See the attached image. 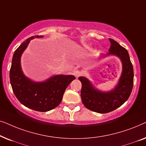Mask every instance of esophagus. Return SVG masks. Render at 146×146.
<instances>
[{
  "instance_id": "esophagus-1",
  "label": "esophagus",
  "mask_w": 146,
  "mask_h": 146,
  "mask_svg": "<svg viewBox=\"0 0 146 146\" xmlns=\"http://www.w3.org/2000/svg\"><path fill=\"white\" fill-rule=\"evenodd\" d=\"M74 74L76 77H79L82 74V72L79 70H74Z\"/></svg>"
}]
</instances>
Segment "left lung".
Masks as SVG:
<instances>
[{
  "mask_svg": "<svg viewBox=\"0 0 146 146\" xmlns=\"http://www.w3.org/2000/svg\"><path fill=\"white\" fill-rule=\"evenodd\" d=\"M111 46L108 54H114L122 62L123 71L119 84L110 92H101L94 88L91 83L84 77H79L82 83L81 98L83 104L90 110L105 113L110 112L121 106L132 91L133 69L127 50L114 40L110 38Z\"/></svg>",
  "mask_w": 146,
  "mask_h": 146,
  "instance_id": "1",
  "label": "left lung"
}]
</instances>
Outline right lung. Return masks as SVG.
<instances>
[{
    "mask_svg": "<svg viewBox=\"0 0 146 146\" xmlns=\"http://www.w3.org/2000/svg\"><path fill=\"white\" fill-rule=\"evenodd\" d=\"M26 40L15 51L10 70V81L13 92L22 104L34 110L47 111L60 104L65 90L73 80L74 76L56 75L42 83H36L24 76L21 68V56L28 44L35 38Z\"/></svg>",
    "mask_w": 146,
    "mask_h": 146,
    "instance_id": "obj_1",
    "label": "right lung"
}]
</instances>
